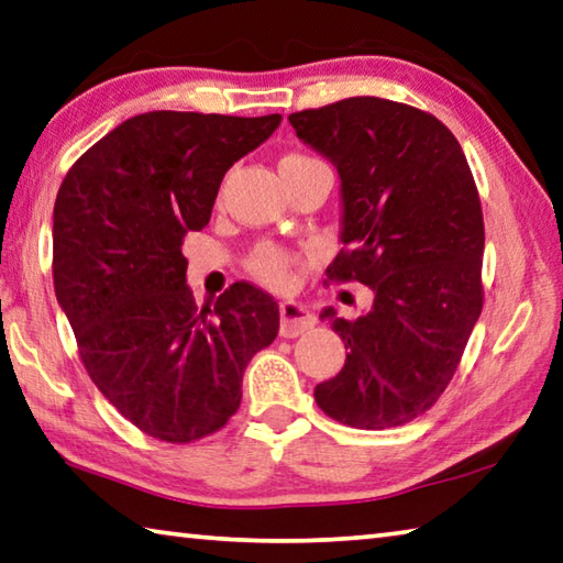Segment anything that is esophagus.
Wrapping results in <instances>:
<instances>
[{"label":"esophagus","instance_id":"obj_1","mask_svg":"<svg viewBox=\"0 0 563 563\" xmlns=\"http://www.w3.org/2000/svg\"><path fill=\"white\" fill-rule=\"evenodd\" d=\"M314 327V314L308 310V305L298 300H283L280 302V334L283 336H298Z\"/></svg>","mask_w":563,"mask_h":563}]
</instances>
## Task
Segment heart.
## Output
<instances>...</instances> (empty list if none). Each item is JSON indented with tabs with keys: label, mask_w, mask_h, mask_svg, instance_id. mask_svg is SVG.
Returning a JSON list of instances; mask_svg holds the SVG:
<instances>
[{
	"label": "heart",
	"mask_w": 563,
	"mask_h": 563,
	"mask_svg": "<svg viewBox=\"0 0 563 563\" xmlns=\"http://www.w3.org/2000/svg\"><path fill=\"white\" fill-rule=\"evenodd\" d=\"M310 157L305 155H285L280 159V165H295V162H305ZM249 268L255 275V278L263 280L265 285H271L275 290H283L290 285V255L280 251L278 246H261L255 249L251 255Z\"/></svg>",
	"instance_id": "heart-1"
}]
</instances>
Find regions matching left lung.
<instances>
[{"label":"left lung","instance_id":"left-lung-1","mask_svg":"<svg viewBox=\"0 0 563 563\" xmlns=\"http://www.w3.org/2000/svg\"><path fill=\"white\" fill-rule=\"evenodd\" d=\"M288 120L340 175L344 249L327 278L364 283L374 295L356 320L322 310L350 354L314 386V401L366 431L413 421L445 391L483 312L485 227L473 172L441 120L394 100L346 98Z\"/></svg>","mask_w":563,"mask_h":563}]
</instances>
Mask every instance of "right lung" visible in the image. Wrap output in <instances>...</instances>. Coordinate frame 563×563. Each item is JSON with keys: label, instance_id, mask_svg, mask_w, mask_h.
Segmentation results:
<instances>
[{"label": "right lung", "instance_id": "right-lung-1", "mask_svg": "<svg viewBox=\"0 0 563 563\" xmlns=\"http://www.w3.org/2000/svg\"><path fill=\"white\" fill-rule=\"evenodd\" d=\"M280 120L142 112L98 140L58 189L54 288L80 360L100 394L159 441L227 426L243 369L278 334V302L251 283L197 310L181 241L207 227L223 175Z\"/></svg>", "mask_w": 563, "mask_h": 563}]
</instances>
